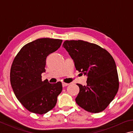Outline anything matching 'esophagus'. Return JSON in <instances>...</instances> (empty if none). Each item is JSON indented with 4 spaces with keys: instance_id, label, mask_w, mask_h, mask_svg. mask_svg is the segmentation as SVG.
<instances>
[{
    "instance_id": "esophagus-1",
    "label": "esophagus",
    "mask_w": 133,
    "mask_h": 133,
    "mask_svg": "<svg viewBox=\"0 0 133 133\" xmlns=\"http://www.w3.org/2000/svg\"><path fill=\"white\" fill-rule=\"evenodd\" d=\"M69 85V83H62V85H63V87H66V86H67V85Z\"/></svg>"
}]
</instances>
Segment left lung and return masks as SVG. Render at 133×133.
<instances>
[{
	"mask_svg": "<svg viewBox=\"0 0 133 133\" xmlns=\"http://www.w3.org/2000/svg\"><path fill=\"white\" fill-rule=\"evenodd\" d=\"M63 46L73 58L76 70L87 76L86 85L77 84L80 90L76 103L93 113L104 110L119 88L114 58L105 49L83 40H66Z\"/></svg>",
	"mask_w": 133,
	"mask_h": 133,
	"instance_id": "left-lung-1",
	"label": "left lung"
}]
</instances>
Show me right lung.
I'll return each instance as SVG.
<instances>
[{
	"instance_id": "obj_1",
	"label": "right lung",
	"mask_w": 133,
	"mask_h": 133,
	"mask_svg": "<svg viewBox=\"0 0 133 133\" xmlns=\"http://www.w3.org/2000/svg\"><path fill=\"white\" fill-rule=\"evenodd\" d=\"M61 39L42 38L22 48L13 60L10 69V83L18 100L29 111L43 114L53 109L62 84H50L42 80L46 58L61 46Z\"/></svg>"
}]
</instances>
